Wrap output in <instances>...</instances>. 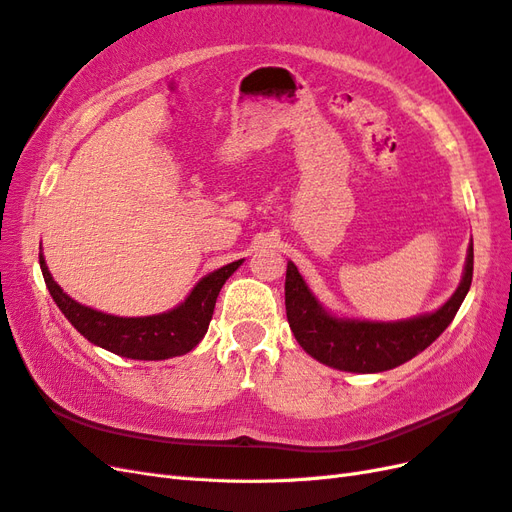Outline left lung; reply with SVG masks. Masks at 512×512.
Instances as JSON below:
<instances>
[{"mask_svg":"<svg viewBox=\"0 0 512 512\" xmlns=\"http://www.w3.org/2000/svg\"><path fill=\"white\" fill-rule=\"evenodd\" d=\"M474 243L467 247L459 288L435 312L407 321H357L329 314L312 295L295 262L286 267V319L301 349L321 364L347 372H383L409 362L433 344L452 323L472 286Z\"/></svg>","mask_w":512,"mask_h":512,"instance_id":"obj_1","label":"left lung"}]
</instances>
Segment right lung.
I'll use <instances>...</instances> for the list:
<instances>
[{
  "instance_id": "right-lung-1",
  "label": "right lung",
  "mask_w": 512,
  "mask_h": 512,
  "mask_svg": "<svg viewBox=\"0 0 512 512\" xmlns=\"http://www.w3.org/2000/svg\"><path fill=\"white\" fill-rule=\"evenodd\" d=\"M241 262L243 260H234L230 265L204 275L181 306L168 312L153 316H114L81 306L79 301L68 297L60 284L51 278L47 262L40 254V269H43L49 293L79 334L105 351L129 359H146V362L185 355L196 347L209 329L219 290L241 267Z\"/></svg>"
}]
</instances>
